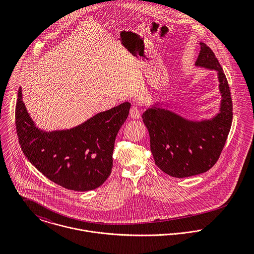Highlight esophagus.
<instances>
[{
  "label": "esophagus",
  "instance_id": "1",
  "mask_svg": "<svg viewBox=\"0 0 254 254\" xmlns=\"http://www.w3.org/2000/svg\"><path fill=\"white\" fill-rule=\"evenodd\" d=\"M141 116V111L140 109H138L137 107L133 106L131 109H130V117L132 119H139Z\"/></svg>",
  "mask_w": 254,
  "mask_h": 254
}]
</instances>
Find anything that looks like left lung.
<instances>
[{
  "instance_id": "obj_1",
  "label": "left lung",
  "mask_w": 254,
  "mask_h": 254,
  "mask_svg": "<svg viewBox=\"0 0 254 254\" xmlns=\"http://www.w3.org/2000/svg\"><path fill=\"white\" fill-rule=\"evenodd\" d=\"M194 65L217 73L221 101L215 115L208 119H189L167 109L169 104L158 102L142 115L155 164L175 178L190 177L209 170L220 156L232 125L233 104L228 81L214 53L204 43H200Z\"/></svg>"
}]
</instances>
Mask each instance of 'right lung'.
Instances as JSON below:
<instances>
[{
  "label": "right lung",
  "mask_w": 254,
  "mask_h": 254,
  "mask_svg": "<svg viewBox=\"0 0 254 254\" xmlns=\"http://www.w3.org/2000/svg\"><path fill=\"white\" fill-rule=\"evenodd\" d=\"M125 102L66 130L37 127L18 90L15 125L27 159L49 180L77 191L99 188L109 178L116 135L128 117Z\"/></svg>",
  "instance_id": "1"
}]
</instances>
